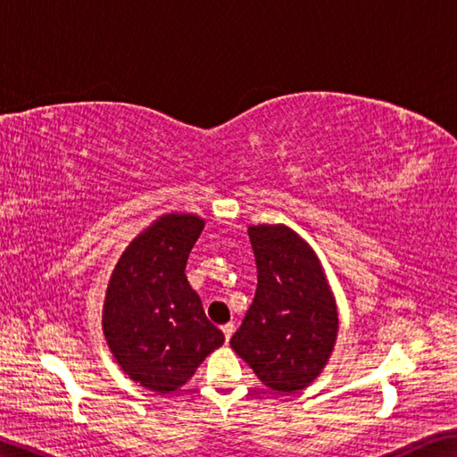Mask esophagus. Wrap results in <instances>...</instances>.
I'll return each mask as SVG.
<instances>
[{
	"label": "esophagus",
	"mask_w": 457,
	"mask_h": 457,
	"mask_svg": "<svg viewBox=\"0 0 457 457\" xmlns=\"http://www.w3.org/2000/svg\"><path fill=\"white\" fill-rule=\"evenodd\" d=\"M234 329H236L234 322H228V324L221 326V332H223V336H226V342H229V337H231V334H234Z\"/></svg>",
	"instance_id": "obj_1"
}]
</instances>
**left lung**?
Returning a JSON list of instances; mask_svg holds the SVG:
<instances>
[{"label":"left lung","instance_id":"obj_1","mask_svg":"<svg viewBox=\"0 0 457 457\" xmlns=\"http://www.w3.org/2000/svg\"><path fill=\"white\" fill-rule=\"evenodd\" d=\"M257 290L231 349L269 389L303 391L322 373L337 337V308L316 253L293 229L249 226Z\"/></svg>","mask_w":457,"mask_h":457}]
</instances>
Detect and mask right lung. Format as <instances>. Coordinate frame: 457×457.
<instances>
[{"label":"right lung","mask_w":457,"mask_h":457,"mask_svg":"<svg viewBox=\"0 0 457 457\" xmlns=\"http://www.w3.org/2000/svg\"><path fill=\"white\" fill-rule=\"evenodd\" d=\"M202 229L194 213H164L123 251L105 290L102 328L115 361L159 395L190 381L226 339L184 273Z\"/></svg>","instance_id":"right-lung-1"}]
</instances>
